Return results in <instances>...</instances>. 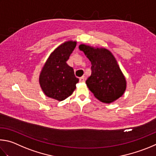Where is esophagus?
<instances>
[{
  "instance_id": "esophagus-1",
  "label": "esophagus",
  "mask_w": 156,
  "mask_h": 156,
  "mask_svg": "<svg viewBox=\"0 0 156 156\" xmlns=\"http://www.w3.org/2000/svg\"><path fill=\"white\" fill-rule=\"evenodd\" d=\"M85 80H86V78H85V76H81V77L80 78V81H81V82H84Z\"/></svg>"
}]
</instances>
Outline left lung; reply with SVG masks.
<instances>
[{
  "label": "left lung",
  "mask_w": 156,
  "mask_h": 156,
  "mask_svg": "<svg viewBox=\"0 0 156 156\" xmlns=\"http://www.w3.org/2000/svg\"><path fill=\"white\" fill-rule=\"evenodd\" d=\"M79 47L91 62L92 73L86 83L94 96L105 103L121 97L126 89V80L111 52L85 44Z\"/></svg>",
  "instance_id": "8db88e82"
}]
</instances>
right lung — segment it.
Listing matches in <instances>:
<instances>
[{"instance_id": "1", "label": "right lung", "mask_w": 156, "mask_h": 156, "mask_svg": "<svg viewBox=\"0 0 156 156\" xmlns=\"http://www.w3.org/2000/svg\"><path fill=\"white\" fill-rule=\"evenodd\" d=\"M76 42L69 41L59 46L51 54L40 75V84L46 96L63 101L73 94L79 79L66 62L75 49Z\"/></svg>"}]
</instances>
